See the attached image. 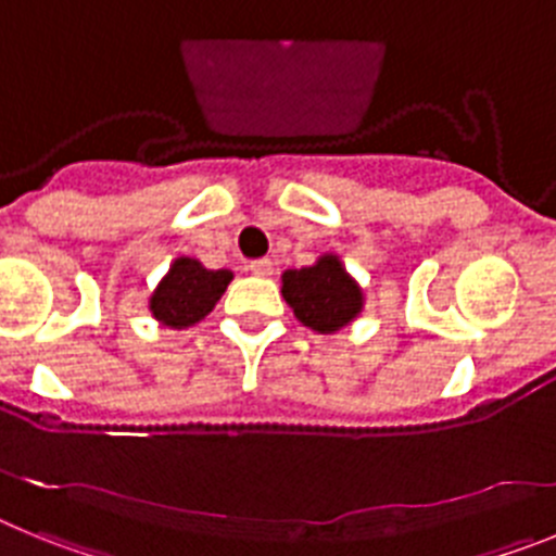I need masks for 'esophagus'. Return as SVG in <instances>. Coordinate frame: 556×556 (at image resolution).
I'll return each mask as SVG.
<instances>
[{
    "label": "esophagus",
    "mask_w": 556,
    "mask_h": 556,
    "mask_svg": "<svg viewBox=\"0 0 556 556\" xmlns=\"http://www.w3.org/2000/svg\"><path fill=\"white\" fill-rule=\"evenodd\" d=\"M248 269L253 275H262V278H267V275H273V262L269 258H255V262L248 264Z\"/></svg>",
    "instance_id": "esophagus-1"
}]
</instances>
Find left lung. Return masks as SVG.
<instances>
[{
  "label": "left lung",
  "mask_w": 556,
  "mask_h": 556,
  "mask_svg": "<svg viewBox=\"0 0 556 556\" xmlns=\"http://www.w3.org/2000/svg\"><path fill=\"white\" fill-rule=\"evenodd\" d=\"M283 301L294 317L317 333H333L353 323L365 306L362 287L342 267L339 255H320L312 267L287 269L281 275Z\"/></svg>",
  "instance_id": "obj_1"
}]
</instances>
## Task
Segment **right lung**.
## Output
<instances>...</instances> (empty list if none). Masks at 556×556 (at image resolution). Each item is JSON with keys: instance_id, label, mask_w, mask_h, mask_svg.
<instances>
[{"instance_id": "right-lung-1", "label": "right lung", "mask_w": 556, "mask_h": 556, "mask_svg": "<svg viewBox=\"0 0 556 556\" xmlns=\"http://www.w3.org/2000/svg\"><path fill=\"white\" fill-rule=\"evenodd\" d=\"M230 281H233L230 269H205L198 258L180 255L152 292V317L169 328L194 326L217 306Z\"/></svg>"}]
</instances>
